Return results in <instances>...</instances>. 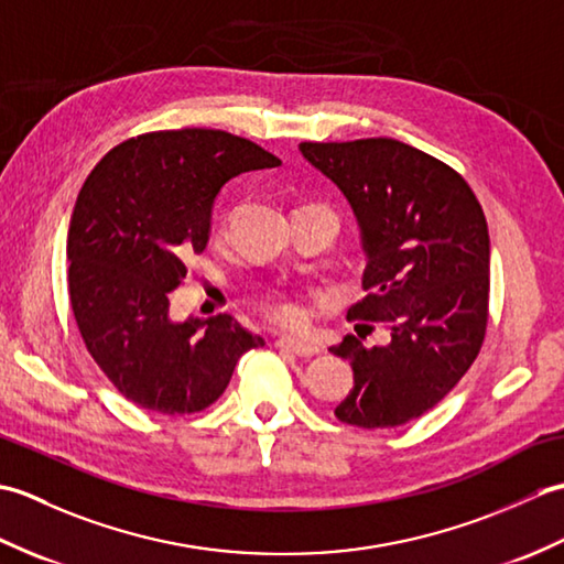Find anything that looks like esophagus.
<instances>
[{
    "label": "esophagus",
    "mask_w": 564,
    "mask_h": 564,
    "mask_svg": "<svg viewBox=\"0 0 564 564\" xmlns=\"http://www.w3.org/2000/svg\"><path fill=\"white\" fill-rule=\"evenodd\" d=\"M275 346L283 351H291L295 356L301 358H313L319 354V346L317 344H310V341H303V339H295V337H281L275 339Z\"/></svg>",
    "instance_id": "34e87169"
}]
</instances>
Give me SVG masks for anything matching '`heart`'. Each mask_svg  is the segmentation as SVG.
Wrapping results in <instances>:
<instances>
[{"instance_id": "1", "label": "heart", "mask_w": 564, "mask_h": 564, "mask_svg": "<svg viewBox=\"0 0 564 564\" xmlns=\"http://www.w3.org/2000/svg\"><path fill=\"white\" fill-rule=\"evenodd\" d=\"M257 307L261 310L263 317L275 322V325L291 327V325H297V322L303 319L301 305H297L295 297L289 295V293H279V291L263 293V295H259Z\"/></svg>"}]
</instances>
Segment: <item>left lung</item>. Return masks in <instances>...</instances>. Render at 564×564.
Returning a JSON list of instances; mask_svg holds the SVG:
<instances>
[{
  "label": "left lung",
  "mask_w": 564,
  "mask_h": 564,
  "mask_svg": "<svg viewBox=\"0 0 564 564\" xmlns=\"http://www.w3.org/2000/svg\"><path fill=\"white\" fill-rule=\"evenodd\" d=\"M301 150L344 191L364 230L368 295L349 315L390 332L386 346H366L364 334L332 346L354 368V390L334 414L358 429L402 426L446 398L482 349V206L453 166L400 140L301 142Z\"/></svg>",
  "instance_id": "1"
}]
</instances>
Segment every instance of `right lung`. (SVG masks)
<instances>
[{
    "instance_id": "right-lung-1",
    "label": "right lung",
    "mask_w": 564,
    "mask_h": 564,
    "mask_svg": "<svg viewBox=\"0 0 564 564\" xmlns=\"http://www.w3.org/2000/svg\"><path fill=\"white\" fill-rule=\"evenodd\" d=\"M257 142L213 128L123 140L84 182L67 232V293L79 337L126 400L194 414L220 398L239 356L263 339L230 315L170 322L186 259L208 245L218 191L279 166Z\"/></svg>"
}]
</instances>
